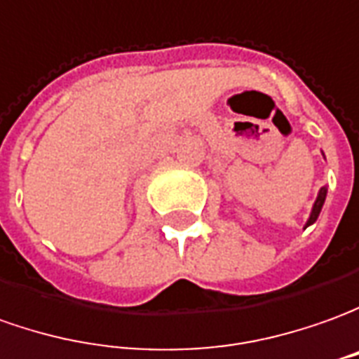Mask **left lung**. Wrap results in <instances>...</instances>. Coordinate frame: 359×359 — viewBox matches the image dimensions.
<instances>
[{
  "instance_id": "1",
  "label": "left lung",
  "mask_w": 359,
  "mask_h": 359,
  "mask_svg": "<svg viewBox=\"0 0 359 359\" xmlns=\"http://www.w3.org/2000/svg\"><path fill=\"white\" fill-rule=\"evenodd\" d=\"M324 200H326V187H323V189H320V192H318L316 202H314V206H313V212H311V218L306 220V226H311V224H314V222H316L318 214H320V210H323ZM306 226H304V228H306Z\"/></svg>"
}]
</instances>
